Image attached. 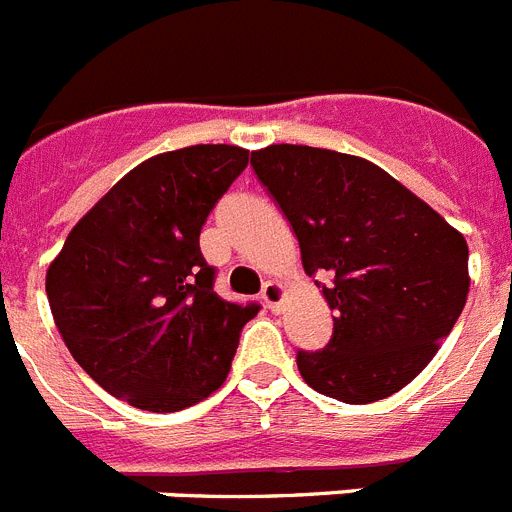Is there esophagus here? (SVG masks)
<instances>
[{"label":"esophagus","instance_id":"obj_1","mask_svg":"<svg viewBox=\"0 0 512 512\" xmlns=\"http://www.w3.org/2000/svg\"><path fill=\"white\" fill-rule=\"evenodd\" d=\"M284 297H287V292H284V287L279 282H266L264 289H261V300L266 302V307L271 312H282Z\"/></svg>","mask_w":512,"mask_h":512}]
</instances>
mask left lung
Listing matches in <instances>:
<instances>
[{
	"label": "left lung",
	"mask_w": 512,
	"mask_h": 512,
	"mask_svg": "<svg viewBox=\"0 0 512 512\" xmlns=\"http://www.w3.org/2000/svg\"><path fill=\"white\" fill-rule=\"evenodd\" d=\"M251 166L295 230L305 274L330 277L333 336L297 351L302 379L348 405L400 392L467 305L464 235L366 158L279 143Z\"/></svg>",
	"instance_id": "1"
}]
</instances>
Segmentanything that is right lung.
I'll use <instances>...</instances> for the list:
<instances>
[{
    "mask_svg": "<svg viewBox=\"0 0 512 512\" xmlns=\"http://www.w3.org/2000/svg\"><path fill=\"white\" fill-rule=\"evenodd\" d=\"M248 166L238 146L158 153L81 217L48 266L45 292L71 356L99 387L176 413L225 382L259 305L215 295L200 230Z\"/></svg>",
    "mask_w": 512,
    "mask_h": 512,
    "instance_id": "add662e5",
    "label": "right lung"
}]
</instances>
